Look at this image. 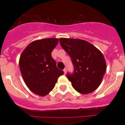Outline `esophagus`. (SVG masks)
I'll return each mask as SVG.
<instances>
[{
    "label": "esophagus",
    "instance_id": "1",
    "mask_svg": "<svg viewBox=\"0 0 125 125\" xmlns=\"http://www.w3.org/2000/svg\"><path fill=\"white\" fill-rule=\"evenodd\" d=\"M63 71H64V73H65V74H66V73H67V69H66V68H65L64 69H63Z\"/></svg>",
    "mask_w": 125,
    "mask_h": 125
}]
</instances>
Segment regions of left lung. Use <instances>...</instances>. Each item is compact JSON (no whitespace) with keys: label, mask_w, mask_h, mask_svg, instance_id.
<instances>
[{"label":"left lung","mask_w":125,"mask_h":125,"mask_svg":"<svg viewBox=\"0 0 125 125\" xmlns=\"http://www.w3.org/2000/svg\"><path fill=\"white\" fill-rule=\"evenodd\" d=\"M60 43L72 59L74 72L68 73L67 77L73 87L82 94L95 91L101 84L106 70L102 52L85 40L60 38Z\"/></svg>","instance_id":"obj_1"}]
</instances>
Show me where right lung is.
<instances>
[{
  "label": "right lung",
  "instance_id": "add662e5",
  "mask_svg": "<svg viewBox=\"0 0 125 125\" xmlns=\"http://www.w3.org/2000/svg\"><path fill=\"white\" fill-rule=\"evenodd\" d=\"M58 40L47 38L34 41L21 55L19 67L23 80L30 91L40 96L49 94L59 76L63 74L51 56Z\"/></svg>",
  "mask_w": 125,
  "mask_h": 125
}]
</instances>
